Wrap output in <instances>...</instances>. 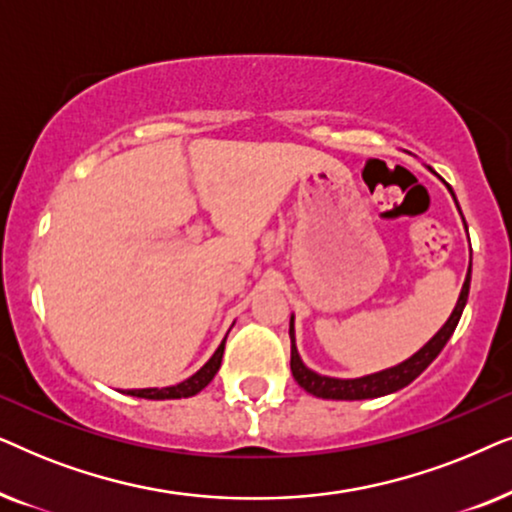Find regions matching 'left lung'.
<instances>
[{
	"label": "left lung",
	"instance_id": "1",
	"mask_svg": "<svg viewBox=\"0 0 512 512\" xmlns=\"http://www.w3.org/2000/svg\"><path fill=\"white\" fill-rule=\"evenodd\" d=\"M431 170V167H429ZM450 188V186H447ZM452 193V188H450ZM454 198V193H452ZM457 202V198H454ZM459 209V202H457ZM461 214V212H459ZM464 219V216H461ZM468 289H471V265H468L464 286H461V293L457 298V305L440 331L433 335V338L426 342V345L410 356L398 363V366L384 368L380 373H370L363 377H349V380H342V377H328V375H319L314 373L312 368H307L303 359H300L298 347H296V328H293V314H291V324H289V335H291V373L296 377V382L303 387L307 394L317 396V398H331V401H363V398H380L387 394H394V391L408 387L412 380H417L419 375L424 373L426 368L431 366L433 359L443 352V347L447 345V340L452 338L454 328H457L461 312H464L466 300H468Z\"/></svg>",
	"mask_w": 512,
	"mask_h": 512
}]
</instances>
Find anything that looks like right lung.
<instances>
[{"instance_id": "1", "label": "right lung", "mask_w": 512, "mask_h": 512, "mask_svg": "<svg viewBox=\"0 0 512 512\" xmlns=\"http://www.w3.org/2000/svg\"><path fill=\"white\" fill-rule=\"evenodd\" d=\"M223 349H226V338L219 345V349L212 354L205 366H202L198 373H193L188 380L172 384V387H151V389H128L125 394L128 396H137V398H149V401H172V398H188L200 394L202 389L207 387L209 382L214 380V375L219 373L221 368V359H223Z\"/></svg>"}]
</instances>
